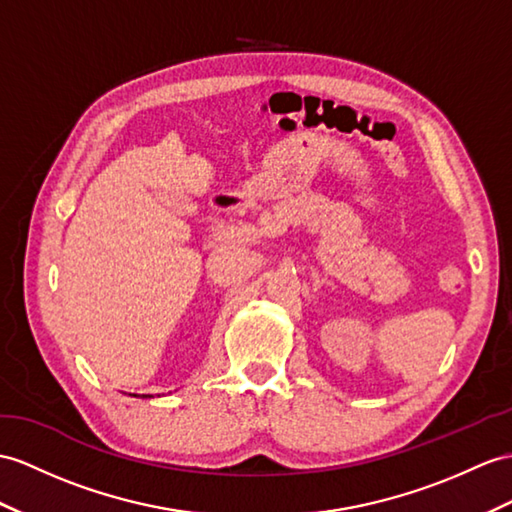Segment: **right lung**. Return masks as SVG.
I'll list each match as a JSON object with an SVG mask.
<instances>
[{"label": "right lung", "mask_w": 512, "mask_h": 512, "mask_svg": "<svg viewBox=\"0 0 512 512\" xmlns=\"http://www.w3.org/2000/svg\"><path fill=\"white\" fill-rule=\"evenodd\" d=\"M134 397H139V395H134ZM143 397H152V395H143Z\"/></svg>", "instance_id": "1"}]
</instances>
